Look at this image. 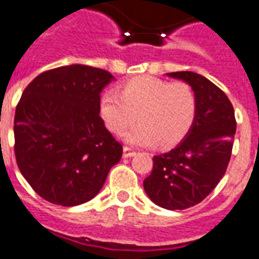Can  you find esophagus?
<instances>
[{
  "mask_svg": "<svg viewBox=\"0 0 259 259\" xmlns=\"http://www.w3.org/2000/svg\"><path fill=\"white\" fill-rule=\"evenodd\" d=\"M134 154H136V151H134L132 148H129V146H125V148H123V157H125V158L133 157Z\"/></svg>",
  "mask_w": 259,
  "mask_h": 259,
  "instance_id": "esophagus-1",
  "label": "esophagus"
}]
</instances>
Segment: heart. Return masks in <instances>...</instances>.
Returning <instances> with one entry per match:
<instances>
[{"instance_id": "b5f03b06", "label": "heart", "mask_w": 259, "mask_h": 259, "mask_svg": "<svg viewBox=\"0 0 259 259\" xmlns=\"http://www.w3.org/2000/svg\"><path fill=\"white\" fill-rule=\"evenodd\" d=\"M198 104L185 82L138 75L118 86V94L104 93L100 98V115L114 134L125 132L137 119L140 122L123 134L126 142L136 146L162 148L184 140L197 117Z\"/></svg>"}]
</instances>
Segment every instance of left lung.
<instances>
[{"label":"left lung","instance_id":"left-lung-1","mask_svg":"<svg viewBox=\"0 0 259 259\" xmlns=\"http://www.w3.org/2000/svg\"><path fill=\"white\" fill-rule=\"evenodd\" d=\"M167 75L191 86L198 110L186 138L173 150L153 157V170L145 178L144 189L155 205L184 210L203 201L224 177L237 122L228 96L203 75L193 71Z\"/></svg>","mask_w":259,"mask_h":259}]
</instances>
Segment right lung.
I'll return each instance as SVG.
<instances>
[{
	"mask_svg": "<svg viewBox=\"0 0 259 259\" xmlns=\"http://www.w3.org/2000/svg\"><path fill=\"white\" fill-rule=\"evenodd\" d=\"M114 77L69 65L44 71L26 86L14 115L21 174L48 202L77 206L94 198L122 145L100 117V94Z\"/></svg>",
	"mask_w": 259,
	"mask_h": 259,
	"instance_id": "right-lung-1",
	"label": "right lung"
}]
</instances>
